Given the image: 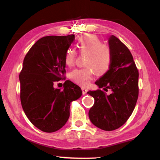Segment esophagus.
I'll return each instance as SVG.
<instances>
[{"mask_svg":"<svg viewBox=\"0 0 160 160\" xmlns=\"http://www.w3.org/2000/svg\"><path fill=\"white\" fill-rule=\"evenodd\" d=\"M82 94H85L87 93V92H88V89L85 88V87H82Z\"/></svg>","mask_w":160,"mask_h":160,"instance_id":"esophagus-1","label":"esophagus"}]
</instances>
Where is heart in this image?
<instances>
[{"label": "heart", "instance_id": "1", "mask_svg": "<svg viewBox=\"0 0 160 160\" xmlns=\"http://www.w3.org/2000/svg\"><path fill=\"white\" fill-rule=\"evenodd\" d=\"M76 46L81 53L87 54L85 62L87 66L72 70L70 73L72 80L80 85H87L92 78L94 70L100 75L108 72L112 63V51L99 38L94 34H85L78 40ZM76 56L74 48H68L64 57L66 66H73Z\"/></svg>", "mask_w": 160, "mask_h": 160}]
</instances>
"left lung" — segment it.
I'll list each match as a JSON object with an SVG mask.
<instances>
[{
  "label": "left lung",
  "instance_id": "1",
  "mask_svg": "<svg viewBox=\"0 0 160 160\" xmlns=\"http://www.w3.org/2000/svg\"><path fill=\"white\" fill-rule=\"evenodd\" d=\"M109 45L112 55L110 68L95 82L99 90L88 92L94 99L89 111L91 122L107 131L120 128L132 114L138 97L139 76L126 46L113 35L109 37ZM108 89L112 91L109 96L104 92Z\"/></svg>",
  "mask_w": 160,
  "mask_h": 160
}]
</instances>
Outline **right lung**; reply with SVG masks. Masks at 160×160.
Here are the masks:
<instances>
[{"instance_id": "1", "label": "right lung", "mask_w": 160, "mask_h": 160, "mask_svg": "<svg viewBox=\"0 0 160 160\" xmlns=\"http://www.w3.org/2000/svg\"><path fill=\"white\" fill-rule=\"evenodd\" d=\"M74 39V34L44 37L24 58L19 75L22 107L31 123L46 132H55L66 124L70 102L82 94L70 80H66L62 90L53 87L66 72L65 53Z\"/></svg>"}]
</instances>
